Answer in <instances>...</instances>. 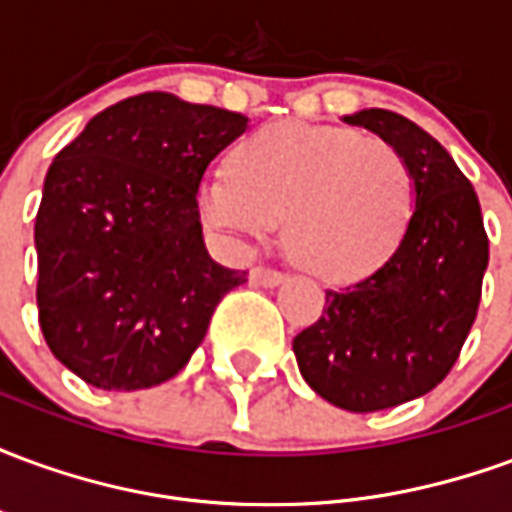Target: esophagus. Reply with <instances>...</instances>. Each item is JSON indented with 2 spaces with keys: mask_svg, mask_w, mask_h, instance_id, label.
I'll list each match as a JSON object with an SVG mask.
<instances>
[{
  "mask_svg": "<svg viewBox=\"0 0 512 512\" xmlns=\"http://www.w3.org/2000/svg\"><path fill=\"white\" fill-rule=\"evenodd\" d=\"M249 279H252L255 285H263V288H277L279 282H285V274H282V271H274V268L257 266L252 268Z\"/></svg>",
  "mask_w": 512,
  "mask_h": 512,
  "instance_id": "esophagus-1",
  "label": "esophagus"
}]
</instances>
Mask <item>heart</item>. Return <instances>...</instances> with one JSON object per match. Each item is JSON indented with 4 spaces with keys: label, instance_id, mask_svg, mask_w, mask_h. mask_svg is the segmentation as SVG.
<instances>
[{
    "label": "heart",
    "instance_id": "heart-1",
    "mask_svg": "<svg viewBox=\"0 0 512 512\" xmlns=\"http://www.w3.org/2000/svg\"><path fill=\"white\" fill-rule=\"evenodd\" d=\"M205 224L263 238L282 222L293 263L321 279L384 266L414 219V175L395 147L348 128L277 123L241 139L200 186Z\"/></svg>",
    "mask_w": 512,
    "mask_h": 512
}]
</instances>
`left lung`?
Returning <instances> with one entry per match:
<instances>
[{
    "label": "left lung",
    "mask_w": 512,
    "mask_h": 512,
    "mask_svg": "<svg viewBox=\"0 0 512 512\" xmlns=\"http://www.w3.org/2000/svg\"><path fill=\"white\" fill-rule=\"evenodd\" d=\"M345 123L406 158L414 219L378 271L326 290L323 315L296 334L293 354L323 400L367 414L425 395L458 362L483 296L488 235L472 183L428 131L386 109Z\"/></svg>",
    "instance_id": "8db88e82"
}]
</instances>
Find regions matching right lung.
<instances>
[{
    "label": "right lung",
    "mask_w": 512,
    "mask_h": 512,
    "mask_svg": "<svg viewBox=\"0 0 512 512\" xmlns=\"http://www.w3.org/2000/svg\"><path fill=\"white\" fill-rule=\"evenodd\" d=\"M244 115L142 93L54 156L35 216L38 318L51 354L98 389L178 376L216 304L246 282L202 241L197 191Z\"/></svg>",
    "instance_id": "add662e5"
}]
</instances>
